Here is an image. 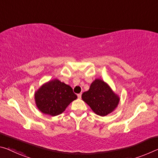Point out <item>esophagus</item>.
<instances>
[{
    "label": "esophagus",
    "instance_id": "34e87169",
    "mask_svg": "<svg viewBox=\"0 0 158 158\" xmlns=\"http://www.w3.org/2000/svg\"><path fill=\"white\" fill-rule=\"evenodd\" d=\"M77 97H78L79 98H81V94H77Z\"/></svg>",
    "mask_w": 158,
    "mask_h": 158
}]
</instances>
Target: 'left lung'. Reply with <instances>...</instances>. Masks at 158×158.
I'll return each mask as SVG.
<instances>
[{
	"instance_id": "obj_1",
	"label": "left lung",
	"mask_w": 158,
	"mask_h": 158,
	"mask_svg": "<svg viewBox=\"0 0 158 158\" xmlns=\"http://www.w3.org/2000/svg\"><path fill=\"white\" fill-rule=\"evenodd\" d=\"M82 99L86 102L95 113L106 116L114 110L119 101L110 86L101 79H96L89 91L83 93Z\"/></svg>"
}]
</instances>
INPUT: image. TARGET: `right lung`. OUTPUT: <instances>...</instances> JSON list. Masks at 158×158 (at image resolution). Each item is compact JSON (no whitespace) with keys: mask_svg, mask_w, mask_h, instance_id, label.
Instances as JSON below:
<instances>
[{"mask_svg":"<svg viewBox=\"0 0 158 158\" xmlns=\"http://www.w3.org/2000/svg\"><path fill=\"white\" fill-rule=\"evenodd\" d=\"M77 98L71 87L57 79L43 85L35 94L36 103L40 111L51 116L63 112Z\"/></svg>","mask_w":158,"mask_h":158,"instance_id":"right-lung-1","label":"right lung"}]
</instances>
